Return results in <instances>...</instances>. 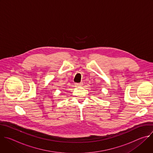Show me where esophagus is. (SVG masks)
Segmentation results:
<instances>
[{"mask_svg": "<svg viewBox=\"0 0 153 153\" xmlns=\"http://www.w3.org/2000/svg\"><path fill=\"white\" fill-rule=\"evenodd\" d=\"M82 84H81V83H75V85L76 86H82Z\"/></svg>", "mask_w": 153, "mask_h": 153, "instance_id": "obj_1", "label": "esophagus"}]
</instances>
